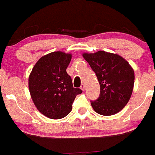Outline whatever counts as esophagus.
Returning <instances> with one entry per match:
<instances>
[{
	"instance_id": "1",
	"label": "esophagus",
	"mask_w": 155,
	"mask_h": 155,
	"mask_svg": "<svg viewBox=\"0 0 155 155\" xmlns=\"http://www.w3.org/2000/svg\"><path fill=\"white\" fill-rule=\"evenodd\" d=\"M81 89H82V91H84L85 89V85H84V84H82V85H81Z\"/></svg>"
}]
</instances>
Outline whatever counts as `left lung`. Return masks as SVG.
Returning a JSON list of instances; mask_svg holds the SVG:
<instances>
[{"label": "left lung", "mask_w": 155, "mask_h": 155, "mask_svg": "<svg viewBox=\"0 0 155 155\" xmlns=\"http://www.w3.org/2000/svg\"><path fill=\"white\" fill-rule=\"evenodd\" d=\"M83 57L96 74L101 87L99 97L91 101L93 109L102 115H112L120 112L132 94L133 68L122 57L104 51L84 53Z\"/></svg>", "instance_id": "8db88e82"}]
</instances>
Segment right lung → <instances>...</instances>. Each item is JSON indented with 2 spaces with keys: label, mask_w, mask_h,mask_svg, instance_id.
Listing matches in <instances>:
<instances>
[{
  "label": "right lung",
  "mask_w": 155,
  "mask_h": 155,
  "mask_svg": "<svg viewBox=\"0 0 155 155\" xmlns=\"http://www.w3.org/2000/svg\"><path fill=\"white\" fill-rule=\"evenodd\" d=\"M71 54L54 51L36 63L28 79V87L34 105L45 116L60 119L72 110L76 95L82 92L73 86L66 70Z\"/></svg>",
  "instance_id": "1"
}]
</instances>
